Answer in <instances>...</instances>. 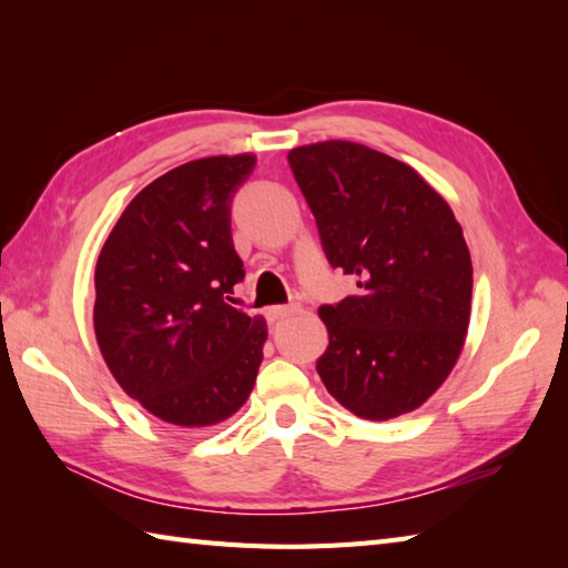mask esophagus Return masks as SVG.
Masks as SVG:
<instances>
[{
    "mask_svg": "<svg viewBox=\"0 0 568 568\" xmlns=\"http://www.w3.org/2000/svg\"><path fill=\"white\" fill-rule=\"evenodd\" d=\"M300 312V305L291 303V305H273L268 307V320H283V317H291Z\"/></svg>",
    "mask_w": 568,
    "mask_h": 568,
    "instance_id": "obj_1",
    "label": "esophagus"
}]
</instances>
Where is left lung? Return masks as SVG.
<instances>
[{"label":"left lung","mask_w":568,"mask_h":568,"mask_svg":"<svg viewBox=\"0 0 568 568\" xmlns=\"http://www.w3.org/2000/svg\"><path fill=\"white\" fill-rule=\"evenodd\" d=\"M287 161L329 263L358 277L356 295L320 307L324 388L361 419L413 413L466 342L474 268L462 224L415 168L364 143H307Z\"/></svg>","instance_id":"left-lung-1"}]
</instances>
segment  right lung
<instances>
[{
    "label": "right lung",
    "mask_w": 568,
    "mask_h": 568,
    "mask_svg": "<svg viewBox=\"0 0 568 568\" xmlns=\"http://www.w3.org/2000/svg\"><path fill=\"white\" fill-rule=\"evenodd\" d=\"M256 155H210L155 178L126 204L94 268V336L143 409L212 427L248 400L268 327L234 307L244 261L232 197Z\"/></svg>",
    "instance_id": "right-lung-1"
}]
</instances>
